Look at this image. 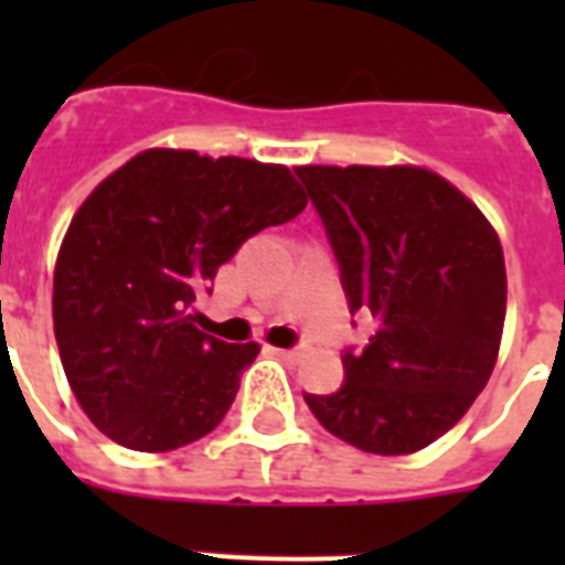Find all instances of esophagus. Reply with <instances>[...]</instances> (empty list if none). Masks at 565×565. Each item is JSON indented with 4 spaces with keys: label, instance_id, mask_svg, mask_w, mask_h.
Wrapping results in <instances>:
<instances>
[{
    "label": "esophagus",
    "instance_id": "1",
    "mask_svg": "<svg viewBox=\"0 0 565 565\" xmlns=\"http://www.w3.org/2000/svg\"><path fill=\"white\" fill-rule=\"evenodd\" d=\"M266 352L278 354L284 361H296V358H299V349H273V345H266Z\"/></svg>",
    "mask_w": 565,
    "mask_h": 565
}]
</instances>
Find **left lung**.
I'll return each mask as SVG.
<instances>
[{"label": "left lung", "mask_w": 565, "mask_h": 565, "mask_svg": "<svg viewBox=\"0 0 565 565\" xmlns=\"http://www.w3.org/2000/svg\"><path fill=\"white\" fill-rule=\"evenodd\" d=\"M326 225L352 313L375 334L343 352V386L305 393L334 437L413 455L451 430L499 358L501 243L457 188L416 167H296Z\"/></svg>", "instance_id": "1"}]
</instances>
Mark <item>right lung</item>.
I'll return each instance as SVG.
<instances>
[{
	"instance_id": "obj_1",
	"label": "right lung",
	"mask_w": 565,
	"mask_h": 565,
	"mask_svg": "<svg viewBox=\"0 0 565 565\" xmlns=\"http://www.w3.org/2000/svg\"><path fill=\"white\" fill-rule=\"evenodd\" d=\"M287 167L149 149L93 190L55 266L52 317L87 419L135 451H172L228 413L257 343L195 326V299L257 231L305 211Z\"/></svg>"
}]
</instances>
